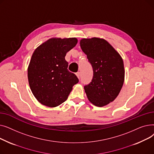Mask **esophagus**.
Returning <instances> with one entry per match:
<instances>
[{"instance_id":"34e87169","label":"esophagus","mask_w":154,"mask_h":154,"mask_svg":"<svg viewBox=\"0 0 154 154\" xmlns=\"http://www.w3.org/2000/svg\"><path fill=\"white\" fill-rule=\"evenodd\" d=\"M76 75H77V77L80 79V73L79 72H78L76 73Z\"/></svg>"}]
</instances>
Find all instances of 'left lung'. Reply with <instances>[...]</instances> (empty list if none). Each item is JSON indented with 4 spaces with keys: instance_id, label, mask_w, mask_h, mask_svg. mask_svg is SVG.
I'll list each match as a JSON object with an SVG mask.
<instances>
[{
    "instance_id": "obj_1",
    "label": "left lung",
    "mask_w": 154,
    "mask_h": 154,
    "mask_svg": "<svg viewBox=\"0 0 154 154\" xmlns=\"http://www.w3.org/2000/svg\"><path fill=\"white\" fill-rule=\"evenodd\" d=\"M80 44L93 69L91 82L84 86L88 99L96 106H106L115 100L122 87L123 60L104 39L83 38Z\"/></svg>"
}]
</instances>
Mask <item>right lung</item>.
<instances>
[{"label":"right lung","mask_w":154,"mask_h":154,"mask_svg":"<svg viewBox=\"0 0 154 154\" xmlns=\"http://www.w3.org/2000/svg\"><path fill=\"white\" fill-rule=\"evenodd\" d=\"M77 43L76 38H52L38 46L32 54L28 79L35 97L45 106L54 107L66 101L79 79L69 71L65 59Z\"/></svg>","instance_id":"obj_1"}]
</instances>
